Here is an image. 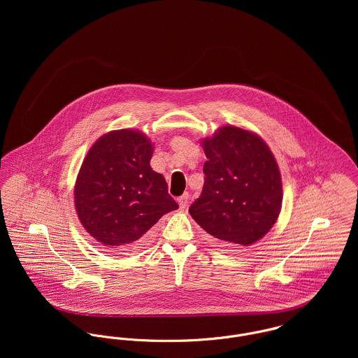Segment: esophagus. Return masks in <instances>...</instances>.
<instances>
[{
    "label": "esophagus",
    "mask_w": 358,
    "mask_h": 358,
    "mask_svg": "<svg viewBox=\"0 0 358 358\" xmlns=\"http://www.w3.org/2000/svg\"><path fill=\"white\" fill-rule=\"evenodd\" d=\"M178 203H179V206H180V209H185V208L187 206V204H189V194H183L182 197H179Z\"/></svg>",
    "instance_id": "1"
}]
</instances>
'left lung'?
<instances>
[{"label":"left lung","instance_id":"1","mask_svg":"<svg viewBox=\"0 0 358 358\" xmlns=\"http://www.w3.org/2000/svg\"><path fill=\"white\" fill-rule=\"evenodd\" d=\"M204 187L189 212L226 248L255 244L275 223L282 203L277 161L266 142L244 128L224 125L201 142Z\"/></svg>","mask_w":358,"mask_h":358}]
</instances>
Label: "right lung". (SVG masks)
I'll return each mask as SVG.
<instances>
[{
  "mask_svg": "<svg viewBox=\"0 0 358 358\" xmlns=\"http://www.w3.org/2000/svg\"><path fill=\"white\" fill-rule=\"evenodd\" d=\"M152 141L134 129L111 131L90 149L74 186L84 229L108 250L131 252L162 215L179 205L150 166Z\"/></svg>",
  "mask_w": 358,
  "mask_h": 358,
  "instance_id": "right-lung-1",
  "label": "right lung"
}]
</instances>
